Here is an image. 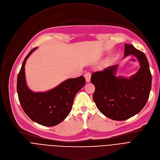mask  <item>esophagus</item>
I'll use <instances>...</instances> for the list:
<instances>
[{
  "mask_svg": "<svg viewBox=\"0 0 160 160\" xmlns=\"http://www.w3.org/2000/svg\"><path fill=\"white\" fill-rule=\"evenodd\" d=\"M84 77L86 79L87 82H89L90 81V77H91V74L90 72H87L84 75Z\"/></svg>",
  "mask_w": 160,
  "mask_h": 160,
  "instance_id": "esophagus-1",
  "label": "esophagus"
}]
</instances>
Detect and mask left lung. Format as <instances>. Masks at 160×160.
Instances as JSON below:
<instances>
[{
  "instance_id": "left-lung-1",
  "label": "left lung",
  "mask_w": 160,
  "mask_h": 160,
  "mask_svg": "<svg viewBox=\"0 0 160 160\" xmlns=\"http://www.w3.org/2000/svg\"><path fill=\"white\" fill-rule=\"evenodd\" d=\"M130 55L138 59L141 68L128 79L115 75L117 65L93 73L90 78L96 87L93 99L97 108L114 120H125L139 113L150 94L152 76L146 56L133 45L125 44L124 56Z\"/></svg>"
}]
</instances>
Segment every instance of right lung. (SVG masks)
<instances>
[{
  "mask_svg": "<svg viewBox=\"0 0 160 160\" xmlns=\"http://www.w3.org/2000/svg\"><path fill=\"white\" fill-rule=\"evenodd\" d=\"M32 49L22 62L17 78V92L22 109L33 122L46 127L55 126L69 115L75 95L83 87L85 78L80 76L65 80L45 92H33L27 85L25 65Z\"/></svg>",
  "mask_w": 160,
  "mask_h": 160,
  "instance_id": "right-lung-1",
  "label": "right lung"
}]
</instances>
